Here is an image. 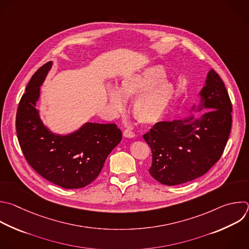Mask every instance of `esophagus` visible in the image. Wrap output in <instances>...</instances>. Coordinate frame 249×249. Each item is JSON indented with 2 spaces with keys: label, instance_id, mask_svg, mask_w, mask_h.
Instances as JSON below:
<instances>
[{
  "label": "esophagus",
  "instance_id": "1",
  "mask_svg": "<svg viewBox=\"0 0 249 249\" xmlns=\"http://www.w3.org/2000/svg\"><path fill=\"white\" fill-rule=\"evenodd\" d=\"M123 136H124L125 138L131 139V138H134V137H135V133L132 132V131H130V130H125V131L123 132Z\"/></svg>",
  "mask_w": 249,
  "mask_h": 249
}]
</instances>
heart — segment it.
<instances>
[{
    "instance_id": "1",
    "label": "heart",
    "mask_w": 249,
    "mask_h": 249,
    "mask_svg": "<svg viewBox=\"0 0 249 249\" xmlns=\"http://www.w3.org/2000/svg\"><path fill=\"white\" fill-rule=\"evenodd\" d=\"M176 88L166 80V72L161 65L154 64L142 71L121 79L118 89L107 86V97L110 107L120 111L125 99H134L132 113L142 125H153L160 121L172 105Z\"/></svg>"
}]
</instances>
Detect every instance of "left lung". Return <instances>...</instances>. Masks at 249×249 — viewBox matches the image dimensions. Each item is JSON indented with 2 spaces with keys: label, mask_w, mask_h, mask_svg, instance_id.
<instances>
[{
  "label": "left lung",
  "mask_w": 249,
  "mask_h": 249,
  "mask_svg": "<svg viewBox=\"0 0 249 249\" xmlns=\"http://www.w3.org/2000/svg\"><path fill=\"white\" fill-rule=\"evenodd\" d=\"M190 115L156 123L143 135L152 152L149 174L175 186L204 175L220 159L231 127V104L220 76L211 69ZM203 109L208 111L202 112ZM192 111H201L196 119Z\"/></svg>",
  "instance_id": "1"
}]
</instances>
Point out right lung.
<instances>
[{
  "label": "right lung",
  "instance_id": "obj_1",
  "mask_svg": "<svg viewBox=\"0 0 249 249\" xmlns=\"http://www.w3.org/2000/svg\"><path fill=\"white\" fill-rule=\"evenodd\" d=\"M52 66L53 61L44 64L28 83L17 113L18 138L27 162L39 175L64 189H81L99 176L122 133L115 124L92 122L64 135L51 131L40 117L37 102Z\"/></svg>",
  "mask_w": 249,
  "mask_h": 249
}]
</instances>
